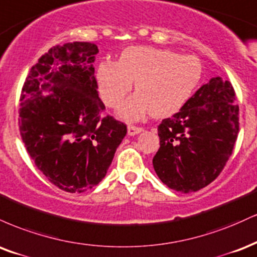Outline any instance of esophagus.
Listing matches in <instances>:
<instances>
[{"label":"esophagus","instance_id":"1","mask_svg":"<svg viewBox=\"0 0 257 257\" xmlns=\"http://www.w3.org/2000/svg\"><path fill=\"white\" fill-rule=\"evenodd\" d=\"M143 131V128L138 127V126H134V125H128L127 126V134L128 136H136Z\"/></svg>","mask_w":257,"mask_h":257}]
</instances>
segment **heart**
I'll use <instances>...</instances> for the list:
<instances>
[{
    "label": "heart",
    "mask_w": 257,
    "mask_h": 257,
    "mask_svg": "<svg viewBox=\"0 0 257 257\" xmlns=\"http://www.w3.org/2000/svg\"><path fill=\"white\" fill-rule=\"evenodd\" d=\"M202 74V63L196 56L137 45L122 50L117 62H99L96 79L99 95L110 108L121 103L135 81L138 92L119 109L120 116L135 121L149 111L155 117L177 113L195 92Z\"/></svg>",
    "instance_id": "1"
}]
</instances>
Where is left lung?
<instances>
[{"label": "left lung", "mask_w": 257, "mask_h": 257, "mask_svg": "<svg viewBox=\"0 0 257 257\" xmlns=\"http://www.w3.org/2000/svg\"><path fill=\"white\" fill-rule=\"evenodd\" d=\"M228 80L212 78L178 113L162 120L153 159L161 182L189 194L216 179L230 159L239 131V107Z\"/></svg>", "instance_id": "obj_1"}]
</instances>
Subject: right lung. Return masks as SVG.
Segmentation results:
<instances>
[{
  "label": "right lung",
  "mask_w": 257,
  "mask_h": 257,
  "mask_svg": "<svg viewBox=\"0 0 257 257\" xmlns=\"http://www.w3.org/2000/svg\"><path fill=\"white\" fill-rule=\"evenodd\" d=\"M97 45L73 42L50 48L27 75L20 95L19 128L37 168L67 192H84L103 179L127 132L102 116L92 62Z\"/></svg>",
  "instance_id": "add662e5"
}]
</instances>
